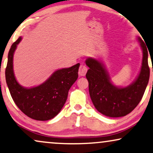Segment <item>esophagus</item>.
Listing matches in <instances>:
<instances>
[{
	"label": "esophagus",
	"mask_w": 153,
	"mask_h": 153,
	"mask_svg": "<svg viewBox=\"0 0 153 153\" xmlns=\"http://www.w3.org/2000/svg\"><path fill=\"white\" fill-rule=\"evenodd\" d=\"M87 71V67L84 64H81L80 66V68H79V71L78 73L80 76H85L86 75Z\"/></svg>",
	"instance_id": "34e87169"
}]
</instances>
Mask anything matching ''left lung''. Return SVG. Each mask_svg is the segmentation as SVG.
<instances>
[{"instance_id": "obj_1", "label": "left lung", "mask_w": 153, "mask_h": 153, "mask_svg": "<svg viewBox=\"0 0 153 153\" xmlns=\"http://www.w3.org/2000/svg\"><path fill=\"white\" fill-rule=\"evenodd\" d=\"M138 40L143 50L141 69L136 80L128 87L114 86L102 63L92 58L86 60L89 68L86 74L89 95L94 107L103 115L111 117L127 115L137 106L143 97L149 80L150 68L148 49L140 38Z\"/></svg>"}]
</instances>
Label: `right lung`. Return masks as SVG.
Listing matches in <instances>:
<instances>
[{
  "mask_svg": "<svg viewBox=\"0 0 153 153\" xmlns=\"http://www.w3.org/2000/svg\"><path fill=\"white\" fill-rule=\"evenodd\" d=\"M19 37L12 45L8 53L5 79L15 104L28 117L36 120L46 121L54 118L66 103L69 89L78 77L80 64L56 71L42 84L24 88L16 80L13 71V55Z\"/></svg>",
  "mask_w": 153,
  "mask_h": 153,
  "instance_id": "add662e5",
  "label": "right lung"
}]
</instances>
